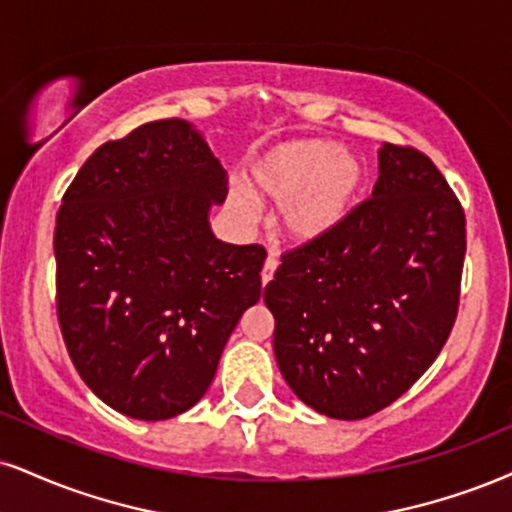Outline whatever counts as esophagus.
Masks as SVG:
<instances>
[{
  "label": "esophagus",
  "instance_id": "1",
  "mask_svg": "<svg viewBox=\"0 0 512 512\" xmlns=\"http://www.w3.org/2000/svg\"><path fill=\"white\" fill-rule=\"evenodd\" d=\"M276 267H279V257H276V255H269V257H267V262H264V267H262V283H264V286H267V283L274 279Z\"/></svg>",
  "mask_w": 512,
  "mask_h": 512
}]
</instances>
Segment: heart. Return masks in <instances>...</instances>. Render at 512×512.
<instances>
[{
	"label": "heart",
	"mask_w": 512,
	"mask_h": 512,
	"mask_svg": "<svg viewBox=\"0 0 512 512\" xmlns=\"http://www.w3.org/2000/svg\"><path fill=\"white\" fill-rule=\"evenodd\" d=\"M252 186L262 200L286 207L288 236L315 243L350 217L365 188V166L331 140H293L257 159ZM233 205L243 217L255 214L248 195H233Z\"/></svg>",
	"instance_id": "heart-1"
}]
</instances>
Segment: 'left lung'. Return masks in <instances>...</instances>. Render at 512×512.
Listing matches in <instances>:
<instances>
[{"mask_svg": "<svg viewBox=\"0 0 512 512\" xmlns=\"http://www.w3.org/2000/svg\"><path fill=\"white\" fill-rule=\"evenodd\" d=\"M465 212L424 152L386 143L379 178L334 233L281 255L264 303L305 405L365 420L432 367L458 317Z\"/></svg>", "mask_w": 512, "mask_h": 512, "instance_id": "left-lung-1", "label": "left lung"}]
</instances>
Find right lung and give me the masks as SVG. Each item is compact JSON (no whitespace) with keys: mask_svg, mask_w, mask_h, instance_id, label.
I'll use <instances>...</instances> for the list:
<instances>
[{"mask_svg":"<svg viewBox=\"0 0 512 512\" xmlns=\"http://www.w3.org/2000/svg\"><path fill=\"white\" fill-rule=\"evenodd\" d=\"M226 171L183 119L97 147L54 226L57 317L80 379L133 420L205 396L238 319L260 300L262 245L214 238Z\"/></svg>","mask_w":512,"mask_h":512,"instance_id":"add662e5","label":"right lung"}]
</instances>
